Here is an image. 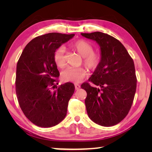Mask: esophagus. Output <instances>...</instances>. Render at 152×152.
Segmentation results:
<instances>
[{
	"mask_svg": "<svg viewBox=\"0 0 152 152\" xmlns=\"http://www.w3.org/2000/svg\"><path fill=\"white\" fill-rule=\"evenodd\" d=\"M75 87L76 90H78V89L80 88V85H79L78 84H75Z\"/></svg>",
	"mask_w": 152,
	"mask_h": 152,
	"instance_id": "1",
	"label": "esophagus"
}]
</instances>
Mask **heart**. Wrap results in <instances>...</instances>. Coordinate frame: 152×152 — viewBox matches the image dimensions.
<instances>
[{
    "mask_svg": "<svg viewBox=\"0 0 152 152\" xmlns=\"http://www.w3.org/2000/svg\"><path fill=\"white\" fill-rule=\"evenodd\" d=\"M72 48L83 57V61L90 69H95L100 62V55L99 53L93 52V45L84 40L75 41L71 45ZM65 48L59 46L54 52L53 58L56 65L59 68H63L66 64ZM87 75V70L84 68L68 67L61 72V79L64 82L79 83Z\"/></svg>",
    "mask_w": 152,
    "mask_h": 152,
    "instance_id": "obj_1",
    "label": "heart"
}]
</instances>
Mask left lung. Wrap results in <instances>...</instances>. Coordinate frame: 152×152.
<instances>
[{"mask_svg":"<svg viewBox=\"0 0 152 152\" xmlns=\"http://www.w3.org/2000/svg\"><path fill=\"white\" fill-rule=\"evenodd\" d=\"M81 34L100 48V62L88 79L97 87L87 82L81 86L87 93V113L99 125H115L127 115L134 99L137 80L134 61L114 37L101 32Z\"/></svg>","mask_w":152,"mask_h":152,"instance_id":"8db88e82","label":"left lung"}]
</instances>
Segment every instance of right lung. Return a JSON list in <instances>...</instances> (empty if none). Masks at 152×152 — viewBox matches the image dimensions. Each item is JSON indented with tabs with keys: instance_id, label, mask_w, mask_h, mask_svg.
<instances>
[{
	"instance_id": "1",
	"label": "right lung",
	"mask_w": 152,
	"mask_h": 152,
	"mask_svg": "<svg viewBox=\"0 0 152 152\" xmlns=\"http://www.w3.org/2000/svg\"><path fill=\"white\" fill-rule=\"evenodd\" d=\"M74 36L52 32L37 37L27 44L18 59L16 95L24 115L35 125L52 127L66 117L75 86L70 82L55 84L59 72L53 55Z\"/></svg>"
}]
</instances>
